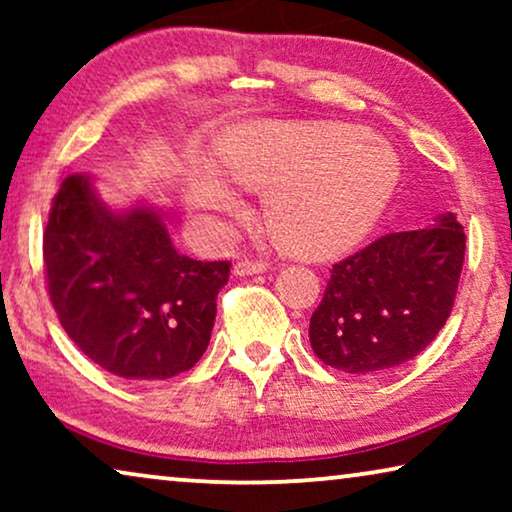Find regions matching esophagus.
<instances>
[{
	"mask_svg": "<svg viewBox=\"0 0 512 512\" xmlns=\"http://www.w3.org/2000/svg\"><path fill=\"white\" fill-rule=\"evenodd\" d=\"M265 265L263 261H249V258H242V261H237L233 265V272L237 277H249V275H261V272H265Z\"/></svg>",
	"mask_w": 512,
	"mask_h": 512,
	"instance_id": "obj_1",
	"label": "esophagus"
}]
</instances>
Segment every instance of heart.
Returning <instances> with one entry per match:
<instances>
[{
  "mask_svg": "<svg viewBox=\"0 0 512 512\" xmlns=\"http://www.w3.org/2000/svg\"><path fill=\"white\" fill-rule=\"evenodd\" d=\"M398 181L394 149L361 125L256 123L223 139L214 167L195 165L184 193L205 214L240 212L233 186L265 193V223L284 249L331 258L373 233Z\"/></svg>",
  "mask_w": 512,
  "mask_h": 512,
  "instance_id": "heart-1",
  "label": "heart"
}]
</instances>
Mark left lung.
Instances as JSON below:
<instances>
[{"label": "left lung", "instance_id": "obj_1", "mask_svg": "<svg viewBox=\"0 0 512 512\" xmlns=\"http://www.w3.org/2000/svg\"><path fill=\"white\" fill-rule=\"evenodd\" d=\"M464 251V226L445 212L431 226L389 233L335 263L310 319L314 354L352 375L415 359L450 317Z\"/></svg>", "mask_w": 512, "mask_h": 512}]
</instances>
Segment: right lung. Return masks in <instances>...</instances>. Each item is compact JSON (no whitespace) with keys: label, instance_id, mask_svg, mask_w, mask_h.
Returning <instances> with one entry per match:
<instances>
[{"label":"right lung","instance_id":"obj_1","mask_svg":"<svg viewBox=\"0 0 512 512\" xmlns=\"http://www.w3.org/2000/svg\"><path fill=\"white\" fill-rule=\"evenodd\" d=\"M44 265L69 338L125 380H167L200 361L230 272L179 254L156 207L107 205L90 174H69L53 198Z\"/></svg>","mask_w":512,"mask_h":512}]
</instances>
